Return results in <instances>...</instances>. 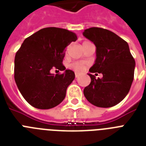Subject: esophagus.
I'll return each instance as SVG.
<instances>
[{"label":"esophagus","instance_id":"esophagus-1","mask_svg":"<svg viewBox=\"0 0 146 146\" xmlns=\"http://www.w3.org/2000/svg\"><path fill=\"white\" fill-rule=\"evenodd\" d=\"M75 76H76V78H77V77L79 76V73H75Z\"/></svg>","mask_w":146,"mask_h":146}]
</instances>
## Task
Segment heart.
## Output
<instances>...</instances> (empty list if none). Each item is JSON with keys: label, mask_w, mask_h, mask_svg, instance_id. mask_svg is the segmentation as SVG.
<instances>
[{"label": "heart", "mask_w": 146, "mask_h": 146, "mask_svg": "<svg viewBox=\"0 0 146 146\" xmlns=\"http://www.w3.org/2000/svg\"><path fill=\"white\" fill-rule=\"evenodd\" d=\"M70 67L76 71H81L85 69V64L82 62H73L70 64Z\"/></svg>", "instance_id": "obj_1"}]
</instances>
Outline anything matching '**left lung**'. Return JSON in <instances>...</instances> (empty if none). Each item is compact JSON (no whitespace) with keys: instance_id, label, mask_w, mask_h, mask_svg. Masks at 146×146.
Listing matches in <instances>:
<instances>
[{"instance_id":"obj_1","label":"left lung","mask_w":146,"mask_h":146,"mask_svg":"<svg viewBox=\"0 0 146 146\" xmlns=\"http://www.w3.org/2000/svg\"><path fill=\"white\" fill-rule=\"evenodd\" d=\"M83 36L96 46V60L90 73L103 74L101 79L88 73L91 83L85 88V98L98 107H112L128 94L134 76L135 60L127 42L113 32L90 28Z\"/></svg>"}]
</instances>
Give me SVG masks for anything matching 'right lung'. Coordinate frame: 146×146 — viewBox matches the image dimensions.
<instances>
[{
  "mask_svg": "<svg viewBox=\"0 0 146 146\" xmlns=\"http://www.w3.org/2000/svg\"><path fill=\"white\" fill-rule=\"evenodd\" d=\"M75 33L59 28H46L24 40L15 54L14 78L23 98L40 110L58 106L64 100L75 73L63 65L66 47L75 42ZM52 69L64 70L54 75Z\"/></svg>",
  "mask_w": 146,
  "mask_h": 146,
  "instance_id": "1",
  "label": "right lung"
}]
</instances>
